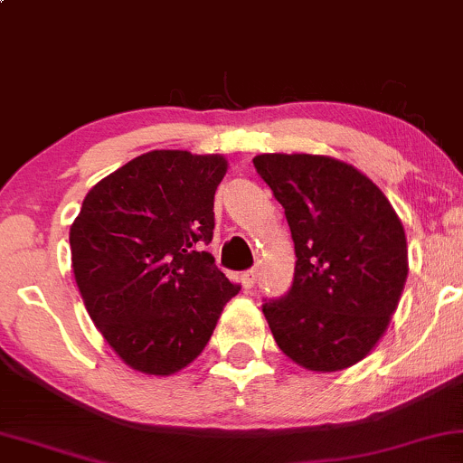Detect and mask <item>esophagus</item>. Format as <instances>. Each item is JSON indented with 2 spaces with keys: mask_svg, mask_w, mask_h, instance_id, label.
<instances>
[{
  "mask_svg": "<svg viewBox=\"0 0 463 463\" xmlns=\"http://www.w3.org/2000/svg\"><path fill=\"white\" fill-rule=\"evenodd\" d=\"M256 285V271L254 269H248V271H243L241 274V287L246 288H252Z\"/></svg>",
  "mask_w": 463,
  "mask_h": 463,
  "instance_id": "obj_1",
  "label": "esophagus"
}]
</instances>
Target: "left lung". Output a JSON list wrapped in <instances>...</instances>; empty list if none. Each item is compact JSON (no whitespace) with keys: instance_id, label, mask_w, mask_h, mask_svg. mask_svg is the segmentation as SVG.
Listing matches in <instances>:
<instances>
[{"instance_id":"1","label":"left lung","mask_w":463,"mask_h":463,"mask_svg":"<svg viewBox=\"0 0 463 463\" xmlns=\"http://www.w3.org/2000/svg\"><path fill=\"white\" fill-rule=\"evenodd\" d=\"M254 168L285 209L295 276L263 304L278 347L317 373L371 354L408 278V241L383 192L354 165L326 155L265 153Z\"/></svg>"}]
</instances>
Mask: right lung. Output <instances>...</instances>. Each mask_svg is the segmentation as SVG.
I'll return each mask as SVG.
<instances>
[{
	"label": "right lung",
	"mask_w": 463,
	"mask_h": 463,
	"mask_svg": "<svg viewBox=\"0 0 463 463\" xmlns=\"http://www.w3.org/2000/svg\"><path fill=\"white\" fill-rule=\"evenodd\" d=\"M226 170L222 155L150 150L83 198L69 235L72 274L97 330L131 369H185L239 293L203 250Z\"/></svg>",
	"instance_id": "right-lung-1"
}]
</instances>
